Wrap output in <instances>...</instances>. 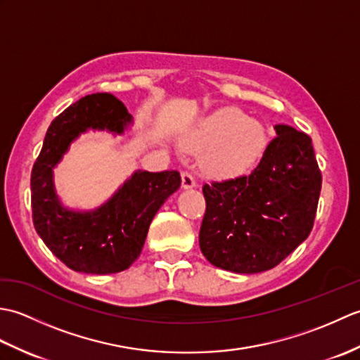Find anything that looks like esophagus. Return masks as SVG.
<instances>
[{"label":"esophagus","mask_w":360,"mask_h":360,"mask_svg":"<svg viewBox=\"0 0 360 360\" xmlns=\"http://www.w3.org/2000/svg\"><path fill=\"white\" fill-rule=\"evenodd\" d=\"M181 178H182V188H186V190H188V188H193L195 186H196V182H195V178L192 174H190L188 172H184L181 174Z\"/></svg>","instance_id":"esophagus-1"}]
</instances>
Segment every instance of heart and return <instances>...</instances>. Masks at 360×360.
Returning a JSON list of instances; mask_svg holds the SVG:
<instances>
[{
	"mask_svg": "<svg viewBox=\"0 0 360 360\" xmlns=\"http://www.w3.org/2000/svg\"><path fill=\"white\" fill-rule=\"evenodd\" d=\"M267 131L262 122L235 106H221L190 127L182 136L187 150L201 151L200 167L215 179L249 172L263 158Z\"/></svg>",
	"mask_w": 360,
	"mask_h": 360,
	"instance_id": "1",
	"label": "heart"
}]
</instances>
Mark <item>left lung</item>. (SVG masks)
<instances>
[{"mask_svg": "<svg viewBox=\"0 0 360 360\" xmlns=\"http://www.w3.org/2000/svg\"><path fill=\"white\" fill-rule=\"evenodd\" d=\"M254 172L202 187V255L235 274L269 271L308 238L316 218L322 173L312 141L289 125L274 127Z\"/></svg>", "mask_w": 360, "mask_h": 360, "instance_id": "8db88e82", "label": "left lung"}]
</instances>
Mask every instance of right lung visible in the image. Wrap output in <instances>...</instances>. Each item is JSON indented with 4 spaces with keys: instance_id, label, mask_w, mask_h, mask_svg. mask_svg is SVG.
Segmentation results:
<instances>
[{
    "instance_id": "right-lung-1",
    "label": "right lung",
    "mask_w": 360,
    "mask_h": 360,
    "mask_svg": "<svg viewBox=\"0 0 360 360\" xmlns=\"http://www.w3.org/2000/svg\"><path fill=\"white\" fill-rule=\"evenodd\" d=\"M133 124L117 97L97 93L66 108L44 136L30 174L34 226L52 254L75 272L105 275L128 269L141 255L153 218L181 186L178 172L136 170L94 209L63 204L53 170L71 143L88 131L124 136Z\"/></svg>"
}]
</instances>
